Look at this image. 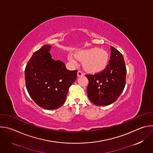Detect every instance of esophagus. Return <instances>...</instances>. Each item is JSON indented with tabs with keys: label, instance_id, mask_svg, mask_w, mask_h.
I'll return each mask as SVG.
<instances>
[{
	"label": "esophagus",
	"instance_id": "obj_1",
	"mask_svg": "<svg viewBox=\"0 0 153 153\" xmlns=\"http://www.w3.org/2000/svg\"><path fill=\"white\" fill-rule=\"evenodd\" d=\"M83 76V73L81 71H78L77 77H80V76Z\"/></svg>",
	"mask_w": 153,
	"mask_h": 153
}]
</instances>
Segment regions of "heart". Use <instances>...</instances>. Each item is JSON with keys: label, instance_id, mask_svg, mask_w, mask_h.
Segmentation results:
<instances>
[{"label": "heart", "instance_id": "1", "mask_svg": "<svg viewBox=\"0 0 153 153\" xmlns=\"http://www.w3.org/2000/svg\"><path fill=\"white\" fill-rule=\"evenodd\" d=\"M68 59L76 64L78 59L82 62L85 71L90 73H98L103 71L108 66L109 56L104 49L93 47L78 51L76 53H69Z\"/></svg>", "mask_w": 153, "mask_h": 153}]
</instances>
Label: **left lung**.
<instances>
[{"label": "left lung", "mask_w": 153, "mask_h": 153, "mask_svg": "<svg viewBox=\"0 0 153 153\" xmlns=\"http://www.w3.org/2000/svg\"><path fill=\"white\" fill-rule=\"evenodd\" d=\"M111 60L101 72L86 75L89 80L87 94L97 106H108L118 99L126 85L127 70L123 55L111 46Z\"/></svg>", "instance_id": "8db88e82"}]
</instances>
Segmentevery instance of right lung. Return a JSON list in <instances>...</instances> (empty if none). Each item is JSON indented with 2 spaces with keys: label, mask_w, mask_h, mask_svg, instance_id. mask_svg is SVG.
<instances>
[{
  "label": "right lung",
  "mask_w": 153,
  "mask_h": 153,
  "mask_svg": "<svg viewBox=\"0 0 153 153\" xmlns=\"http://www.w3.org/2000/svg\"><path fill=\"white\" fill-rule=\"evenodd\" d=\"M51 45L36 51L25 68L26 86L39 107L53 110L63 105L70 86L75 82L77 70H68L61 61L52 59Z\"/></svg>",
  "instance_id": "add662e5"
}]
</instances>
